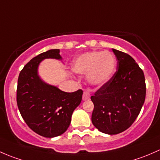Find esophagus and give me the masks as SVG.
I'll list each match as a JSON object with an SVG mask.
<instances>
[{
  "mask_svg": "<svg viewBox=\"0 0 160 160\" xmlns=\"http://www.w3.org/2000/svg\"><path fill=\"white\" fill-rule=\"evenodd\" d=\"M90 97H91V95H90V93L89 92H88V90H85V91L83 92L82 99H83L84 101H86V100L90 99Z\"/></svg>",
  "mask_w": 160,
  "mask_h": 160,
  "instance_id": "1",
  "label": "esophagus"
}]
</instances>
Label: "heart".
<instances>
[{
    "mask_svg": "<svg viewBox=\"0 0 160 160\" xmlns=\"http://www.w3.org/2000/svg\"><path fill=\"white\" fill-rule=\"evenodd\" d=\"M116 62L110 52H89L82 54L75 60L73 70L76 73H88V78L92 85H102L111 78Z\"/></svg>",
    "mask_w": 160,
    "mask_h": 160,
    "instance_id": "heart-1",
    "label": "heart"
}]
</instances>
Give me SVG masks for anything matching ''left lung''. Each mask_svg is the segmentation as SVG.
<instances>
[{"mask_svg":"<svg viewBox=\"0 0 160 160\" xmlns=\"http://www.w3.org/2000/svg\"><path fill=\"white\" fill-rule=\"evenodd\" d=\"M112 52L118 59L116 72L91 96L92 124L109 135L132 126L144 104L146 92L144 73L136 61L125 52Z\"/></svg>","mask_w":160,"mask_h":160,"instance_id":"1","label":"left lung"}]
</instances>
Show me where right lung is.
<instances>
[{
    "label": "right lung",
    "mask_w": 160,
    "mask_h": 160,
    "mask_svg": "<svg viewBox=\"0 0 160 160\" xmlns=\"http://www.w3.org/2000/svg\"><path fill=\"white\" fill-rule=\"evenodd\" d=\"M44 58L61 59L58 49H52L33 58L21 71L18 80L17 104L23 119L40 136L52 138L68 129L73 111L80 104L82 89L61 91L39 78L38 67Z\"/></svg>",
    "instance_id": "obj_1"
}]
</instances>
